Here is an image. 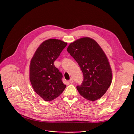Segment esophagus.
Here are the masks:
<instances>
[{
	"label": "esophagus",
	"mask_w": 134,
	"mask_h": 134,
	"mask_svg": "<svg viewBox=\"0 0 134 134\" xmlns=\"http://www.w3.org/2000/svg\"><path fill=\"white\" fill-rule=\"evenodd\" d=\"M68 82H69L70 83L72 84V83H74V80H73V79H72V78H71V79L68 81Z\"/></svg>",
	"instance_id": "34e87169"
}]
</instances>
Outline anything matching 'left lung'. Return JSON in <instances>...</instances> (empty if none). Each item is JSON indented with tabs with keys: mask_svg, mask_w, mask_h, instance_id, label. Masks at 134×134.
I'll return each instance as SVG.
<instances>
[{
	"mask_svg": "<svg viewBox=\"0 0 134 134\" xmlns=\"http://www.w3.org/2000/svg\"><path fill=\"white\" fill-rule=\"evenodd\" d=\"M67 51L83 74L82 84L76 87L81 95L92 101L101 98L110 86L112 75L107 57L100 46L90 37H83L71 43Z\"/></svg>",
	"mask_w": 134,
	"mask_h": 134,
	"instance_id": "left-lung-1",
	"label": "left lung"
}]
</instances>
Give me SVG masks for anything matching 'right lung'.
<instances>
[{"label":"right lung","instance_id":"right-lung-1","mask_svg":"<svg viewBox=\"0 0 134 134\" xmlns=\"http://www.w3.org/2000/svg\"><path fill=\"white\" fill-rule=\"evenodd\" d=\"M67 45L59 40H47L37 49L31 59V83L35 92L46 101L59 97L66 87L62 81L63 74L54 62Z\"/></svg>","mask_w":134,"mask_h":134}]
</instances>
